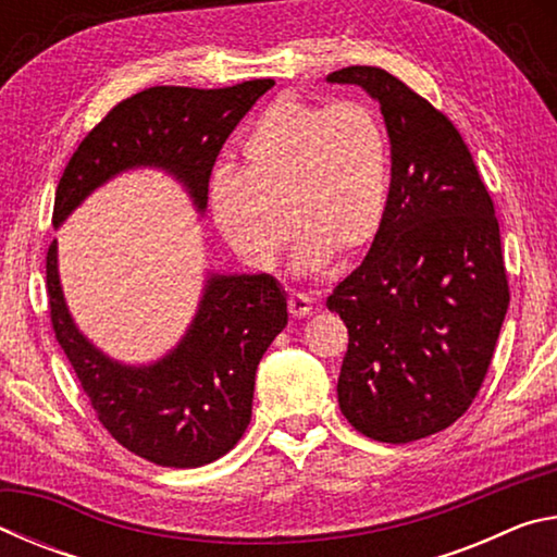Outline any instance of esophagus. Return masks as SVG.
Listing matches in <instances>:
<instances>
[{"mask_svg":"<svg viewBox=\"0 0 557 557\" xmlns=\"http://www.w3.org/2000/svg\"><path fill=\"white\" fill-rule=\"evenodd\" d=\"M287 305H289V314L297 317V319L312 314V309H314L312 307V297L301 295V292H292L289 299H287Z\"/></svg>","mask_w":557,"mask_h":557,"instance_id":"34e87169","label":"esophagus"}]
</instances>
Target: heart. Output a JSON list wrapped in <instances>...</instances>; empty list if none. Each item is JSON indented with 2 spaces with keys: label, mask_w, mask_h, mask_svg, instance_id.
Instances as JSON below:
<instances>
[{
  "label": "heart",
  "mask_w": 557,
  "mask_h": 557,
  "mask_svg": "<svg viewBox=\"0 0 557 557\" xmlns=\"http://www.w3.org/2000/svg\"><path fill=\"white\" fill-rule=\"evenodd\" d=\"M238 154V172L213 176L211 213L245 265L275 268L287 231L297 238L299 272L322 270L329 258L351 260L379 238L391 196V143L366 102L272 100L245 129Z\"/></svg>",
  "instance_id": "b5f03b06"
}]
</instances>
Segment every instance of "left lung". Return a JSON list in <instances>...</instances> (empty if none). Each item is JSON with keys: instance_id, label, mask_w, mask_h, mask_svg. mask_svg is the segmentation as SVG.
<instances>
[{"instance_id": "left-lung-1", "label": "left lung", "mask_w": 557, "mask_h": 557, "mask_svg": "<svg viewBox=\"0 0 557 557\" xmlns=\"http://www.w3.org/2000/svg\"><path fill=\"white\" fill-rule=\"evenodd\" d=\"M326 81L369 90L391 137L383 228L326 299L348 329L338 408L361 435L405 445L447 430L482 388L511 299L502 233L445 112L375 65Z\"/></svg>"}]
</instances>
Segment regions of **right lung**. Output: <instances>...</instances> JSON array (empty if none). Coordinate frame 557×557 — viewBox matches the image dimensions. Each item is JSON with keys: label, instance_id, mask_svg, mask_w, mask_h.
I'll return each mask as SVG.
<instances>
[{"label": "right lung", "instance_id": "obj_1", "mask_svg": "<svg viewBox=\"0 0 557 557\" xmlns=\"http://www.w3.org/2000/svg\"><path fill=\"white\" fill-rule=\"evenodd\" d=\"M272 86L270 78L213 90L157 86L120 100L65 164L53 225L106 178L139 164L169 169L206 209L223 143ZM46 292L55 342L102 428L122 447L159 467L191 469L238 445L250 425L260 358L287 324V297L275 277L213 275L184 342L147 369L110 361L73 326L59 285L55 240L46 250Z\"/></svg>", "mask_w": 557, "mask_h": 557}]
</instances>
